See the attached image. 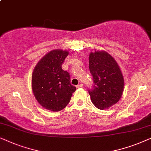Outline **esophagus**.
I'll list each match as a JSON object with an SVG mask.
<instances>
[{
  "label": "esophagus",
  "instance_id": "esophagus-1",
  "mask_svg": "<svg viewBox=\"0 0 151 151\" xmlns=\"http://www.w3.org/2000/svg\"><path fill=\"white\" fill-rule=\"evenodd\" d=\"M76 88H83V84L82 83L78 84L77 86H76Z\"/></svg>",
  "mask_w": 151,
  "mask_h": 151
}]
</instances>
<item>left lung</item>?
<instances>
[{
	"label": "left lung",
	"instance_id": "1",
	"mask_svg": "<svg viewBox=\"0 0 151 151\" xmlns=\"http://www.w3.org/2000/svg\"><path fill=\"white\" fill-rule=\"evenodd\" d=\"M89 68L94 86L88 92L95 107L103 110L117 103L124 90V82L113 57L105 51L91 52Z\"/></svg>",
	"mask_w": 151,
	"mask_h": 151
}]
</instances>
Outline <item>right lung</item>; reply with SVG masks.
<instances>
[{
    "label": "right lung",
    "instance_id": "add662e5",
    "mask_svg": "<svg viewBox=\"0 0 151 151\" xmlns=\"http://www.w3.org/2000/svg\"><path fill=\"white\" fill-rule=\"evenodd\" d=\"M68 53L67 50H51L40 59L32 74L34 96L42 107L52 111L64 109L76 90L69 73L61 68Z\"/></svg>",
    "mask_w": 151,
    "mask_h": 151
}]
</instances>
